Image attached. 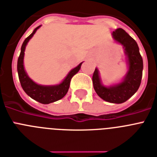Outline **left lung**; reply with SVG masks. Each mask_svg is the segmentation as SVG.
<instances>
[{
  "instance_id": "obj_1",
  "label": "left lung",
  "mask_w": 157,
  "mask_h": 157,
  "mask_svg": "<svg viewBox=\"0 0 157 157\" xmlns=\"http://www.w3.org/2000/svg\"><path fill=\"white\" fill-rule=\"evenodd\" d=\"M116 43L123 47L127 63V72L120 82L105 86L101 83L98 67L93 75V84L97 94L105 101L121 104L132 98L138 90L142 79L143 59L138 44L124 30L118 28L112 32Z\"/></svg>"
}]
</instances>
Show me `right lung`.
Here are the masks:
<instances>
[{
  "label": "right lung",
  "mask_w": 157,
  "mask_h": 157,
  "mask_svg": "<svg viewBox=\"0 0 157 157\" xmlns=\"http://www.w3.org/2000/svg\"><path fill=\"white\" fill-rule=\"evenodd\" d=\"M40 26L41 25H39L38 27L35 28L34 31L24 40L21 45V53L17 59V73H18L19 81L21 83V87L28 96H30L31 98L42 104H49V103L54 102L63 98V97L65 96L69 89L71 79L81 69L83 62H81L76 67L72 68L67 73L65 78L59 84L52 85H43L34 82L32 79H30V76H28L27 72H25V67H24V56H25V47L27 45L28 42L34 36V34H35L37 30L40 28Z\"/></svg>",
  "instance_id": "add662e5"
}]
</instances>
